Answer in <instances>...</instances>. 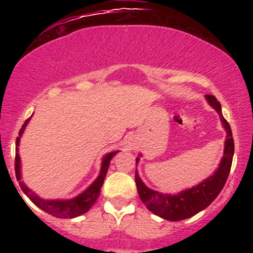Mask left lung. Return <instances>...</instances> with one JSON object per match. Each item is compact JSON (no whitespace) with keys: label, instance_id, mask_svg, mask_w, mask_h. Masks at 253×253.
Listing matches in <instances>:
<instances>
[{"label":"left lung","instance_id":"1","mask_svg":"<svg viewBox=\"0 0 253 253\" xmlns=\"http://www.w3.org/2000/svg\"><path fill=\"white\" fill-rule=\"evenodd\" d=\"M206 100L217 112L223 128L226 130V134H227L225 140L223 156L220 161L219 168L214 171L213 175L207 177L189 189L182 190L171 195V194H163L150 189L139 177L138 170H135V184L140 200L150 211L165 220H169V221H181V220L188 219L207 208L222 190L223 185L227 181L229 171H231L232 159L234 155V141L233 136H232L231 126L223 118L221 104L215 96L206 95ZM139 157H141V155H139ZM139 157H136V164L140 161Z\"/></svg>","mask_w":253,"mask_h":253}]
</instances>
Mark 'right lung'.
<instances>
[{
    "label": "right lung",
    "instance_id": "1",
    "mask_svg": "<svg viewBox=\"0 0 253 253\" xmlns=\"http://www.w3.org/2000/svg\"><path fill=\"white\" fill-rule=\"evenodd\" d=\"M32 118V117H31ZM31 118H28L27 120L25 121V124L22 125L21 129L19 132V136L16 139V153H15V173L16 178L19 181L20 188H21L22 191L26 194V196L31 200L37 207H39L40 210H42L46 213L51 214V215L60 217V219H71V217H76L82 215V214L86 213L90 208L92 207L95 202H96L98 195L101 193V188H102V184L104 182V178H106L107 171L109 169V164L112 158L114 157L119 151H112V152H108L107 155L102 157V163H101V170L100 173H98L97 178L95 179L91 184L86 188L85 190L82 191L80 195L72 197V199H57V200H48V199H42L36 191H33L27 185L25 184L24 182L21 181V159H20L19 156V144L20 139H21L22 134H24L26 126H27L28 123H30Z\"/></svg>",
    "mask_w": 253,
    "mask_h": 253
}]
</instances>
